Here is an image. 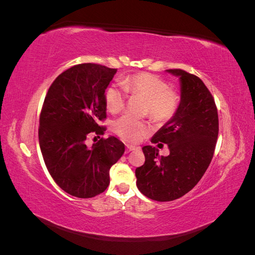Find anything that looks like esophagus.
I'll list each match as a JSON object with an SVG mask.
<instances>
[{"label": "esophagus", "mask_w": 255, "mask_h": 255, "mask_svg": "<svg viewBox=\"0 0 255 255\" xmlns=\"http://www.w3.org/2000/svg\"><path fill=\"white\" fill-rule=\"evenodd\" d=\"M138 149V146H135V145H129V144H128L127 145V153H128V152H132V151H135V150H137Z\"/></svg>", "instance_id": "34e87169"}]
</instances>
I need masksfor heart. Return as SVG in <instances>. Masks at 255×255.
<instances>
[{
	"label": "heart",
	"mask_w": 255,
	"mask_h": 255,
	"mask_svg": "<svg viewBox=\"0 0 255 255\" xmlns=\"http://www.w3.org/2000/svg\"><path fill=\"white\" fill-rule=\"evenodd\" d=\"M120 87L129 97H138L146 101V113L156 121H167L175 114L179 106V96L169 89L166 81L148 72L128 76L120 82ZM112 85L105 91V105L109 112L117 114L126 105V95ZM114 130L121 138L136 142L149 132L146 123L129 116H123L114 123Z\"/></svg>",
	"instance_id": "b5f03b06"
}]
</instances>
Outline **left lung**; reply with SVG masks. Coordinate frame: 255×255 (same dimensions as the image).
<instances>
[{"instance_id": "8db88e82", "label": "left lung", "mask_w": 255, "mask_h": 255, "mask_svg": "<svg viewBox=\"0 0 255 255\" xmlns=\"http://www.w3.org/2000/svg\"><path fill=\"white\" fill-rule=\"evenodd\" d=\"M167 72L180 78L181 101L151 142L168 144L170 154L159 156L155 146L144 145V164L135 171L141 194L160 202L183 197L201 180L211 164L219 130L217 107L204 83L181 69Z\"/></svg>"}]
</instances>
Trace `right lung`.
Wrapping results in <instances>:
<instances>
[{
  "mask_svg": "<svg viewBox=\"0 0 255 255\" xmlns=\"http://www.w3.org/2000/svg\"><path fill=\"white\" fill-rule=\"evenodd\" d=\"M117 69L81 64L59 74L45 96L39 119V145L44 164L58 186L78 198L102 194L110 169L125 153V144L111 136L88 148L91 134L103 135L105 89Z\"/></svg>",
  "mask_w": 255,
  "mask_h": 255,
  "instance_id": "obj_1",
  "label": "right lung"
}]
</instances>
